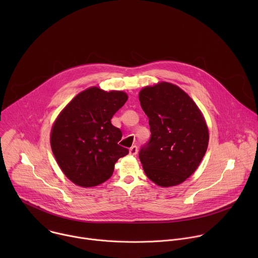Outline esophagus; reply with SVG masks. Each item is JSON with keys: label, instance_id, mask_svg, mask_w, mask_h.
Segmentation results:
<instances>
[{"label": "esophagus", "instance_id": "esophagus-1", "mask_svg": "<svg viewBox=\"0 0 258 258\" xmlns=\"http://www.w3.org/2000/svg\"><path fill=\"white\" fill-rule=\"evenodd\" d=\"M137 153H138V147H137L136 145H134V146L131 147L130 154H131V155H137Z\"/></svg>", "mask_w": 258, "mask_h": 258}]
</instances>
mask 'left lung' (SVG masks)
<instances>
[{"mask_svg":"<svg viewBox=\"0 0 258 258\" xmlns=\"http://www.w3.org/2000/svg\"><path fill=\"white\" fill-rule=\"evenodd\" d=\"M139 99L151 132L139 152L144 171L158 186L178 185L197 169L207 150L204 117L194 101L169 83L144 88Z\"/></svg>","mask_w":258,"mask_h":258,"instance_id":"8db88e82","label":"left lung"}]
</instances>
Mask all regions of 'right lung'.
<instances>
[{"label": "right lung", "instance_id": "obj_1", "mask_svg": "<svg viewBox=\"0 0 258 258\" xmlns=\"http://www.w3.org/2000/svg\"><path fill=\"white\" fill-rule=\"evenodd\" d=\"M127 95L90 88L71 100L56 119L51 133L53 154L64 174L81 187L107 180L114 164L128 154L118 145L122 133L111 123Z\"/></svg>", "mask_w": 258, "mask_h": 258}]
</instances>
